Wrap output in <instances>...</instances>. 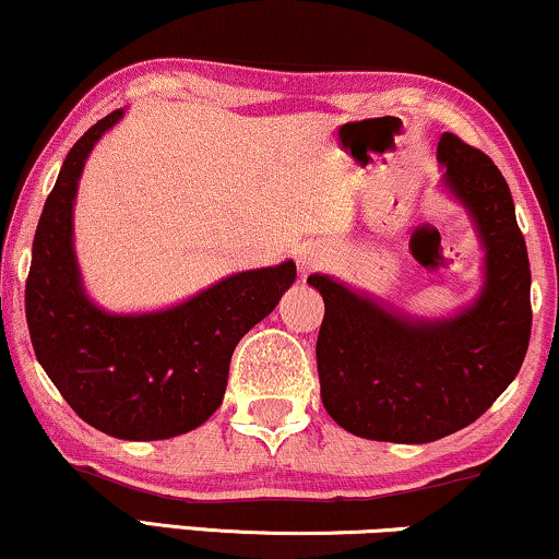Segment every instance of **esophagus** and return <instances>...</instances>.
Returning <instances> with one entry per match:
<instances>
[{"label":"esophagus","mask_w":559,"mask_h":559,"mask_svg":"<svg viewBox=\"0 0 559 559\" xmlns=\"http://www.w3.org/2000/svg\"><path fill=\"white\" fill-rule=\"evenodd\" d=\"M324 260H328V247L322 245H307L304 250L299 252V267L301 273H309L314 271V267H320Z\"/></svg>","instance_id":"obj_1"}]
</instances>
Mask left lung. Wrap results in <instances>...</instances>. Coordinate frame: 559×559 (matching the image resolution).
<instances>
[{
  "label": "left lung",
  "instance_id": "8db88e82",
  "mask_svg": "<svg viewBox=\"0 0 559 559\" xmlns=\"http://www.w3.org/2000/svg\"><path fill=\"white\" fill-rule=\"evenodd\" d=\"M441 188L467 211L483 247V286L449 317H418L312 273L322 405L353 436L430 443L475 423L511 384L532 335V271L511 190L492 159L454 133L436 150Z\"/></svg>",
  "mask_w": 559,
  "mask_h": 559
}]
</instances>
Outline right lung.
<instances>
[{"mask_svg":"<svg viewBox=\"0 0 559 559\" xmlns=\"http://www.w3.org/2000/svg\"><path fill=\"white\" fill-rule=\"evenodd\" d=\"M123 116L97 121L63 159L35 229L25 317L35 358L84 423L123 441H162L216 413L231 353L292 288L296 263L231 273L154 312L92 301L74 252V201L90 152Z\"/></svg>","mask_w":559,"mask_h":559,"instance_id":"right-lung-1","label":"right lung"}]
</instances>
